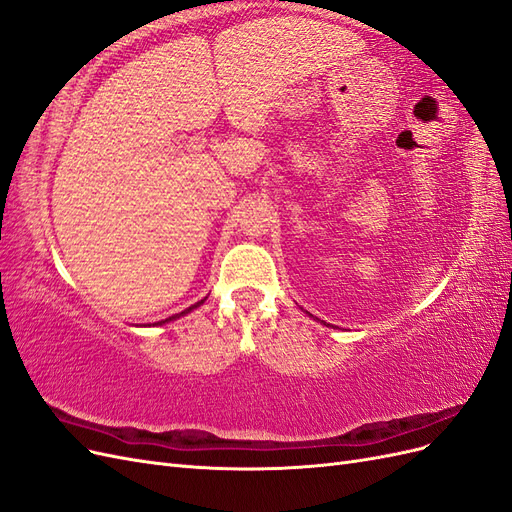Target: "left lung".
Segmentation results:
<instances>
[{
    "mask_svg": "<svg viewBox=\"0 0 512 512\" xmlns=\"http://www.w3.org/2000/svg\"><path fill=\"white\" fill-rule=\"evenodd\" d=\"M305 314H307V316H312V314H309V312H305ZM316 320H318V318H316ZM318 322H320V324H324V327H331V324H327V322H324V320H318Z\"/></svg>",
    "mask_w": 512,
    "mask_h": 512,
    "instance_id": "left-lung-1",
    "label": "left lung"
}]
</instances>
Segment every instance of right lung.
<instances>
[{
	"label": "right lung",
	"instance_id": "add662e5",
	"mask_svg": "<svg viewBox=\"0 0 512 512\" xmlns=\"http://www.w3.org/2000/svg\"><path fill=\"white\" fill-rule=\"evenodd\" d=\"M207 301V297L205 299H200L198 303H194V305H190L188 309H183V312L181 314H175V316H168L166 320H160V322H156V327H158V324H160V327H162V324H166V322H173V320H177V318H181V316H185V314H190L192 312V309H196V307H200V305H203Z\"/></svg>",
	"mask_w": 512,
	"mask_h": 512
}]
</instances>
